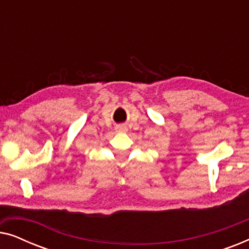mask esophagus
Listing matches in <instances>:
<instances>
[{
  "label": "esophagus",
  "instance_id": "esophagus-1",
  "mask_svg": "<svg viewBox=\"0 0 249 249\" xmlns=\"http://www.w3.org/2000/svg\"><path fill=\"white\" fill-rule=\"evenodd\" d=\"M117 131H127V127L124 124H120L117 127Z\"/></svg>",
  "mask_w": 249,
  "mask_h": 249
}]
</instances>
